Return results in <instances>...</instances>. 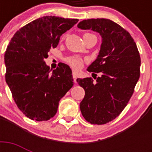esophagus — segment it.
<instances>
[{"label":"esophagus","mask_w":152,"mask_h":152,"mask_svg":"<svg viewBox=\"0 0 152 152\" xmlns=\"http://www.w3.org/2000/svg\"><path fill=\"white\" fill-rule=\"evenodd\" d=\"M72 77H73L74 82H75V83H76V78H77V77H76V72H73V73H72Z\"/></svg>","instance_id":"1"}]
</instances>
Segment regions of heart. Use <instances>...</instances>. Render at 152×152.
Listing matches in <instances>:
<instances>
[{"label":"heart","instance_id":"heart-1","mask_svg":"<svg viewBox=\"0 0 152 152\" xmlns=\"http://www.w3.org/2000/svg\"><path fill=\"white\" fill-rule=\"evenodd\" d=\"M88 34V33H87ZM66 62L68 64L72 67V68H73L74 69H79L82 66V64L83 63V61L82 58H80L78 56H72V57H67L66 59H65Z\"/></svg>","mask_w":152,"mask_h":152}]
</instances>
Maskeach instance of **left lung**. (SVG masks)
Returning <instances> with one entry per match:
<instances>
[{"mask_svg": "<svg viewBox=\"0 0 152 152\" xmlns=\"http://www.w3.org/2000/svg\"><path fill=\"white\" fill-rule=\"evenodd\" d=\"M77 27L99 32L102 39L97 59L88 68L101 76L95 82L91 77L76 81L85 91L80 104L83 118L91 124L104 125L118 117L132 97L140 74V56L129 33L112 20L88 19Z\"/></svg>", "mask_w": 152, "mask_h": 152, "instance_id": "obj_1", "label": "left lung"}]
</instances>
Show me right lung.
Returning <instances> with one entry per match:
<instances>
[{"mask_svg":"<svg viewBox=\"0 0 152 152\" xmlns=\"http://www.w3.org/2000/svg\"><path fill=\"white\" fill-rule=\"evenodd\" d=\"M79 20L47 15L27 23L11 39L4 53L5 80L18 108L37 121L56 114L60 99L73 85L72 70L60 63L50 69L44 61L61 34Z\"/></svg>","mask_w":152,"mask_h":152,"instance_id":"1","label":"right lung"}]
</instances>
